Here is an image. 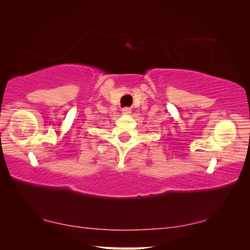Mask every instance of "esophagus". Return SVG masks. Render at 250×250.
<instances>
[{"mask_svg": "<svg viewBox=\"0 0 250 250\" xmlns=\"http://www.w3.org/2000/svg\"><path fill=\"white\" fill-rule=\"evenodd\" d=\"M122 114H124V115H130L131 114V109L129 107L122 108Z\"/></svg>", "mask_w": 250, "mask_h": 250, "instance_id": "1", "label": "esophagus"}]
</instances>
